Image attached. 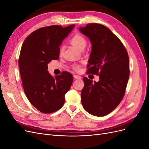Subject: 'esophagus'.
<instances>
[{
	"instance_id": "34e87169",
	"label": "esophagus",
	"mask_w": 149,
	"mask_h": 149,
	"mask_svg": "<svg viewBox=\"0 0 149 149\" xmlns=\"http://www.w3.org/2000/svg\"><path fill=\"white\" fill-rule=\"evenodd\" d=\"M73 77H74V79H79L81 78V77L80 76H79V75H76V74L73 75Z\"/></svg>"
}]
</instances>
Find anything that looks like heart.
Here are the masks:
<instances>
[{
    "mask_svg": "<svg viewBox=\"0 0 149 149\" xmlns=\"http://www.w3.org/2000/svg\"><path fill=\"white\" fill-rule=\"evenodd\" d=\"M71 43L73 45L74 47H75L76 48H78L79 50L84 48L86 45V38L80 34H76L74 35L72 38L71 39ZM64 50L63 47H61L60 48V53H63Z\"/></svg>",
    "mask_w": 149,
    "mask_h": 149,
    "instance_id": "1",
    "label": "heart"
}]
</instances>
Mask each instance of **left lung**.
I'll list each match as a JSON object with an SVG mask.
<instances>
[{
  "label": "left lung",
  "mask_w": 149,
  "mask_h": 149,
  "mask_svg": "<svg viewBox=\"0 0 149 149\" xmlns=\"http://www.w3.org/2000/svg\"><path fill=\"white\" fill-rule=\"evenodd\" d=\"M79 30L91 43L87 73L100 76L98 82L83 78L82 105L90 114L106 116L124 96L129 78L128 54L120 40L104 25L89 24Z\"/></svg>",
  "instance_id": "left-lung-1"
}]
</instances>
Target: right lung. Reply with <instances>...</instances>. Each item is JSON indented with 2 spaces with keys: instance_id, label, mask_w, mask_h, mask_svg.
Instances as JSON below:
<instances>
[{
  "instance_id": "obj_1",
  "label": "right lung",
  "mask_w": 149,
  "mask_h": 149,
  "mask_svg": "<svg viewBox=\"0 0 149 149\" xmlns=\"http://www.w3.org/2000/svg\"><path fill=\"white\" fill-rule=\"evenodd\" d=\"M74 26L40 28L22 44L19 65L24 92L31 104L43 113H52L63 106L65 94L73 83V76L66 71L53 77L48 64L58 59L60 46Z\"/></svg>"
}]
</instances>
